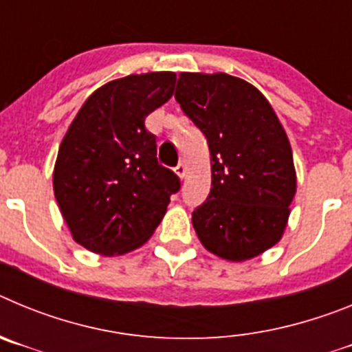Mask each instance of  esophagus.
I'll return each mask as SVG.
<instances>
[{
    "instance_id": "obj_1",
    "label": "esophagus",
    "mask_w": 352,
    "mask_h": 352,
    "mask_svg": "<svg viewBox=\"0 0 352 352\" xmlns=\"http://www.w3.org/2000/svg\"><path fill=\"white\" fill-rule=\"evenodd\" d=\"M174 170H176V174H178V176H179V178H185V174H186V167L185 166H183V164H178V166H176V169H174Z\"/></svg>"
}]
</instances>
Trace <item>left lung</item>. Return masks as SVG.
Here are the masks:
<instances>
[{"label": "left lung", "instance_id": "8db88e82", "mask_svg": "<svg viewBox=\"0 0 352 352\" xmlns=\"http://www.w3.org/2000/svg\"><path fill=\"white\" fill-rule=\"evenodd\" d=\"M174 98L206 138L211 190L192 213L201 243L247 261L278 243L296 194L285 130L263 93L227 74L182 72Z\"/></svg>", "mask_w": 352, "mask_h": 352}]
</instances>
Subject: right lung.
Here are the masks:
<instances>
[{"label": "right lung", "mask_w": 352, "mask_h": 352, "mask_svg": "<svg viewBox=\"0 0 352 352\" xmlns=\"http://www.w3.org/2000/svg\"><path fill=\"white\" fill-rule=\"evenodd\" d=\"M174 72L111 80L84 102L61 141L52 185L72 236L102 256L141 247L162 222L179 178L157 160L144 120L174 93Z\"/></svg>", "instance_id": "add662e5"}]
</instances>
